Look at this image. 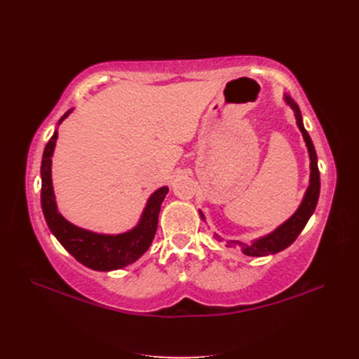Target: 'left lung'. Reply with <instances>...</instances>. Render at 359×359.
Segmentation results:
<instances>
[{
  "mask_svg": "<svg viewBox=\"0 0 359 359\" xmlns=\"http://www.w3.org/2000/svg\"><path fill=\"white\" fill-rule=\"evenodd\" d=\"M284 100L290 106V108L293 109L294 117H296V125H297V128H299V131L302 133L304 142H306L309 157H310V184H309L306 194H304V199H302L301 205L294 211V215L290 216L284 224H280L276 228V230H273L271 233L262 236V238L251 241L250 243H243L241 241H228V245L239 247L242 253L247 256H257V257L269 256V255L279 253V251L285 250L287 247L292 245L297 236H299V233L304 230V226L307 225L311 215H313L318 199H319V188H321V182H319L318 157H316L313 142H311L309 133L306 131V128H304L299 106H297L293 98L287 94H284ZM199 215L205 220V216L201 210H199ZM215 238L222 241V238H220L219 234H215Z\"/></svg>",
  "mask_w": 359,
  "mask_h": 359,
  "instance_id": "obj_1",
  "label": "left lung"
}]
</instances>
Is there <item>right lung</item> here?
Instances as JSON below:
<instances>
[{"label":"right lung","mask_w":359,"mask_h":359,"mask_svg":"<svg viewBox=\"0 0 359 359\" xmlns=\"http://www.w3.org/2000/svg\"><path fill=\"white\" fill-rule=\"evenodd\" d=\"M74 109L67 111L58 120V125ZM58 139V131L50 137L43 152L41 160V208L50 233L57 241L88 269L97 271H112L135 262L149 248L157 231L158 212L168 187L156 189L149 196L139 224L133 230L120 234H102L85 230L66 220L57 208L55 193L52 187V156Z\"/></svg>","instance_id":"obj_1"}]
</instances>
